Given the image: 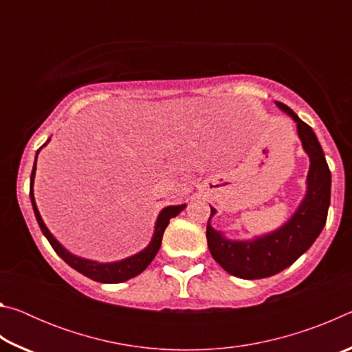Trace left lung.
<instances>
[{"label": "left lung", "mask_w": 352, "mask_h": 352, "mask_svg": "<svg viewBox=\"0 0 352 352\" xmlns=\"http://www.w3.org/2000/svg\"><path fill=\"white\" fill-rule=\"evenodd\" d=\"M276 105L295 121L298 138L311 162L306 178V194L284 225L272 233L247 241L228 239L222 231L214 230L210 220L217 211L211 206L206 226L208 248L223 270L242 279L273 276L294 264L320 236L331 204V170L317 135L287 105L281 102H276Z\"/></svg>", "instance_id": "1"}]
</instances>
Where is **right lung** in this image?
Returning a JSON list of instances; mask_svg holds the SVG:
<instances>
[{
	"label": "right lung",
	"instance_id": "1",
	"mask_svg": "<svg viewBox=\"0 0 352 352\" xmlns=\"http://www.w3.org/2000/svg\"><path fill=\"white\" fill-rule=\"evenodd\" d=\"M47 142H50V140H47L40 148H43ZM40 148L37 151V155H35V162H34V168H32V174H31V190H29V195H31V204L34 208V214L40 225L41 233L45 234L47 241H50L51 247L54 248V252L60 256V258L67 262L69 267H73L74 270H77L79 273H82V275H85L90 279H93V281H98V283H105V284L124 283L130 278H135L136 275H140L141 272H144L147 269V265L153 261L155 254L158 253L160 247H162L163 233H164L166 226L169 225V220L172 217L178 216V214H180L184 208H186V205L163 208V210L158 214L157 222H155V231H153L151 242H148V245L144 250H141V252H138L136 254L129 256V258H126V259L115 261V262H98V261L80 258V256H76L71 252H68V250L65 248L62 243L51 234V231L47 230V226L45 225L43 219H41V216H40L37 204H35L34 178H35V170H37V157H38Z\"/></svg>",
	"mask_w": 352,
	"mask_h": 352
}]
</instances>
